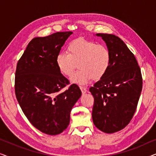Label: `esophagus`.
<instances>
[{"label":"esophagus","mask_w":156,"mask_h":156,"mask_svg":"<svg viewBox=\"0 0 156 156\" xmlns=\"http://www.w3.org/2000/svg\"><path fill=\"white\" fill-rule=\"evenodd\" d=\"M80 89H81V91H82V94H85L87 92V89L85 88L84 87H80Z\"/></svg>","instance_id":"esophagus-1"}]
</instances>
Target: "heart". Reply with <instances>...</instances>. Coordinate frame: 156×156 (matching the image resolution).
<instances>
[{"instance_id": "1", "label": "heart", "mask_w": 156, "mask_h": 156, "mask_svg": "<svg viewBox=\"0 0 156 156\" xmlns=\"http://www.w3.org/2000/svg\"><path fill=\"white\" fill-rule=\"evenodd\" d=\"M67 52L58 53L56 57L57 67L62 74L70 76L76 63L80 68L72 74V83L85 84L91 79L97 80L103 77L109 69L112 55L107 47L84 38L72 40L68 44Z\"/></svg>"}]
</instances>
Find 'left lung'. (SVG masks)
Returning <instances> with one entry per match:
<instances>
[{"mask_svg":"<svg viewBox=\"0 0 156 156\" xmlns=\"http://www.w3.org/2000/svg\"><path fill=\"white\" fill-rule=\"evenodd\" d=\"M112 55L108 72L90 87L94 99V124L100 131L113 133L129 124L135 114L142 90L140 67L122 40L112 34L98 33Z\"/></svg>","mask_w":156,"mask_h":156,"instance_id":"1","label":"left lung"}]
</instances>
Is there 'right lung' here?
I'll list each match as a JSON object with an SVG mask.
<instances>
[{
    "label": "right lung",
    "mask_w": 156,
    "mask_h": 156,
    "mask_svg": "<svg viewBox=\"0 0 156 156\" xmlns=\"http://www.w3.org/2000/svg\"><path fill=\"white\" fill-rule=\"evenodd\" d=\"M72 32H58L35 37L17 64L15 92L23 113L42 133L57 135L67 129L72 107L82 95L80 87L69 84L61 74L56 57Z\"/></svg>",
    "instance_id": "right-lung-1"
}]
</instances>
